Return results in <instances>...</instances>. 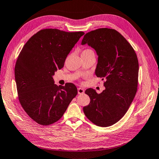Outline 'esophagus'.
<instances>
[{
    "instance_id": "obj_1",
    "label": "esophagus",
    "mask_w": 159,
    "mask_h": 159,
    "mask_svg": "<svg viewBox=\"0 0 159 159\" xmlns=\"http://www.w3.org/2000/svg\"><path fill=\"white\" fill-rule=\"evenodd\" d=\"M84 89L80 88V87L78 89V93L79 94H83V93H84Z\"/></svg>"
}]
</instances>
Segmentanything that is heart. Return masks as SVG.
<instances>
[{"mask_svg":"<svg viewBox=\"0 0 159 159\" xmlns=\"http://www.w3.org/2000/svg\"><path fill=\"white\" fill-rule=\"evenodd\" d=\"M87 52H93V51L90 49H86L83 51V53H87Z\"/></svg>","mask_w":159,"mask_h":159,"instance_id":"b5f03b06","label":"heart"}]
</instances>
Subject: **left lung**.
Wrapping results in <instances>:
<instances>
[{"instance_id":"1","label":"left lung","mask_w":159,"mask_h":159,"mask_svg":"<svg viewBox=\"0 0 159 159\" xmlns=\"http://www.w3.org/2000/svg\"><path fill=\"white\" fill-rule=\"evenodd\" d=\"M96 51L95 75L104 80L106 89L98 93L87 89L90 103L83 107L87 119L99 127H109L123 117L138 89L139 64L135 50L124 36L112 28H99L84 36L82 45Z\"/></svg>"}]
</instances>
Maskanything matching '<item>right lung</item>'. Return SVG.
Here are the masks:
<instances>
[{
	"label": "right lung",
	"instance_id": "obj_1",
	"mask_svg": "<svg viewBox=\"0 0 159 159\" xmlns=\"http://www.w3.org/2000/svg\"><path fill=\"white\" fill-rule=\"evenodd\" d=\"M84 33L42 29L30 39L15 66L18 99L24 111L41 125L60 120L78 93L71 83L57 86L52 76L64 67L66 57Z\"/></svg>",
	"mask_w": 159,
	"mask_h": 159
}]
</instances>
